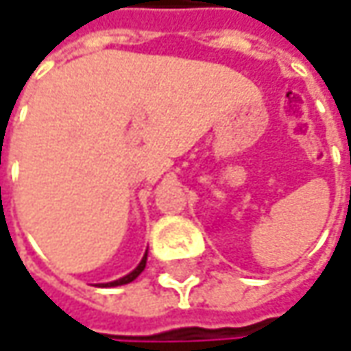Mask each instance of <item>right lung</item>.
<instances>
[{
	"label": "right lung",
	"mask_w": 351,
	"mask_h": 351,
	"mask_svg": "<svg viewBox=\"0 0 351 351\" xmlns=\"http://www.w3.org/2000/svg\"><path fill=\"white\" fill-rule=\"evenodd\" d=\"M145 266H147V254L143 256V260H141V264L134 268L133 272L131 274H127V276H123V278H119V280H114V282H109V284H105V286H123V284H129V282H133L143 270H145Z\"/></svg>",
	"instance_id": "1"
}]
</instances>
